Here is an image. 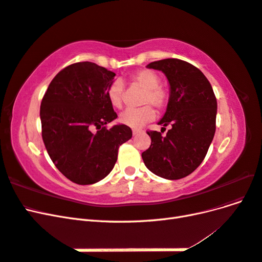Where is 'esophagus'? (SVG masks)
<instances>
[{
    "instance_id": "esophagus-1",
    "label": "esophagus",
    "mask_w": 262,
    "mask_h": 262,
    "mask_svg": "<svg viewBox=\"0 0 262 262\" xmlns=\"http://www.w3.org/2000/svg\"><path fill=\"white\" fill-rule=\"evenodd\" d=\"M142 131L141 130H137V129H134V130H132V133H133V136H137V134H139V133H141Z\"/></svg>"
}]
</instances>
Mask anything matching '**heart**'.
I'll list each match as a JSON object with an SVG mask.
<instances>
[{
  "instance_id": "1",
  "label": "heart",
  "mask_w": 262,
  "mask_h": 262,
  "mask_svg": "<svg viewBox=\"0 0 262 262\" xmlns=\"http://www.w3.org/2000/svg\"><path fill=\"white\" fill-rule=\"evenodd\" d=\"M130 82L144 89L141 96L140 108L126 109L120 115V121L132 129H140L146 123L153 121L156 113L153 105L158 110H164L168 105L169 94L161 85V76L148 69H141L130 75ZM107 97L112 106L121 108L123 104L124 84L121 80H115L110 83L106 90Z\"/></svg>"
}]
</instances>
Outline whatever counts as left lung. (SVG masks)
<instances>
[{"label": "left lung", "mask_w": 262, "mask_h": 262, "mask_svg": "<svg viewBox=\"0 0 262 262\" xmlns=\"http://www.w3.org/2000/svg\"><path fill=\"white\" fill-rule=\"evenodd\" d=\"M167 77L170 96L158 124L171 128L147 131L150 146L142 153L146 167L155 175L176 180L193 172L204 160L215 133L216 97L208 78L190 63L164 59L147 64Z\"/></svg>", "instance_id": "8db88e82"}]
</instances>
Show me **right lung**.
Segmentation results:
<instances>
[{
	"label": "right lung",
	"instance_id": "obj_1",
	"mask_svg": "<svg viewBox=\"0 0 262 262\" xmlns=\"http://www.w3.org/2000/svg\"><path fill=\"white\" fill-rule=\"evenodd\" d=\"M116 74L93 62H76L54 76L40 106L41 136L51 161L77 185L104 179L117 162L118 149L132 138L118 117L106 90Z\"/></svg>",
	"mask_w": 262,
	"mask_h": 262
}]
</instances>
